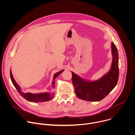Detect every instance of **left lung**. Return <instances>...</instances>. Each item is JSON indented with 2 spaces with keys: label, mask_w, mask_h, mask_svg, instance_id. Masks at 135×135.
Segmentation results:
<instances>
[{
  "label": "left lung",
  "mask_w": 135,
  "mask_h": 135,
  "mask_svg": "<svg viewBox=\"0 0 135 135\" xmlns=\"http://www.w3.org/2000/svg\"><path fill=\"white\" fill-rule=\"evenodd\" d=\"M111 50L113 57L111 67L99 79L88 80L71 71L75 93L80 99L89 102L100 101L117 85L119 75V54L113 42L111 43Z\"/></svg>",
  "instance_id": "1"
}]
</instances>
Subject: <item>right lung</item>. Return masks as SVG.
<instances>
[{"label":"right lung","mask_w":135,"mask_h":135,"mask_svg":"<svg viewBox=\"0 0 135 135\" xmlns=\"http://www.w3.org/2000/svg\"><path fill=\"white\" fill-rule=\"evenodd\" d=\"M64 71V69H62L57 73H55L54 75L52 82V85L53 88H54L55 86V79ZM10 76H11V79L12 82L15 88L17 90L18 92L20 93V94L22 96V97H23L25 99H26L29 102H33V103L44 102L51 100L54 97V94H55L54 92H46L40 93H32L30 92L25 93L21 90V89L20 88V86L18 85V84L16 82L14 79L13 78L11 69H10Z\"/></svg>","instance_id":"1"}]
</instances>
